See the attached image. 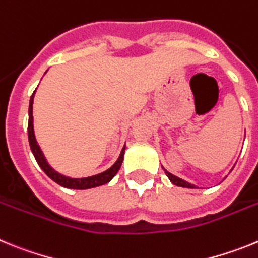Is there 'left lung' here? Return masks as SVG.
I'll list each match as a JSON object with an SVG mask.
<instances>
[{
	"label": "left lung",
	"instance_id": "8db88e82",
	"mask_svg": "<svg viewBox=\"0 0 258 258\" xmlns=\"http://www.w3.org/2000/svg\"><path fill=\"white\" fill-rule=\"evenodd\" d=\"M165 174L168 175V178H169L170 181H172V183L175 184V186H179V187H187V188L195 187L194 184H190L188 182L183 181V179L178 178V177H175V175H173L172 173H169V172H166V170H165Z\"/></svg>",
	"mask_w": 258,
	"mask_h": 258
}]
</instances>
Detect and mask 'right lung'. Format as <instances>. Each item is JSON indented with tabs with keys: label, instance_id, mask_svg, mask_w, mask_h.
I'll return each mask as SVG.
<instances>
[{
	"label": "right lung",
	"instance_id": "1",
	"mask_svg": "<svg viewBox=\"0 0 258 258\" xmlns=\"http://www.w3.org/2000/svg\"><path fill=\"white\" fill-rule=\"evenodd\" d=\"M36 92V90H35ZM35 92L32 94L31 101H29V118H28V141H29V146H31V150L35 155V159L37 161L38 165L41 166V169L44 170L47 175H49L50 178L52 179L54 182H56L58 184L63 186V187L67 188H76V190H85V188H92V187H97V186H101V184L107 183L111 179L115 177L116 173L118 172L120 169V166H121L122 160H124V152H125V146L124 149L121 150V154L118 156L117 161L113 164L109 169H107L106 172L99 173V174L92 175V177H86V178H70V177H66V175L59 174L58 172L52 169L51 166L47 164L46 159H45L44 154L38 147L37 142H36L35 138V133H33V116H32V109H33V97H35Z\"/></svg>",
	"mask_w": 258,
	"mask_h": 258
}]
</instances>
